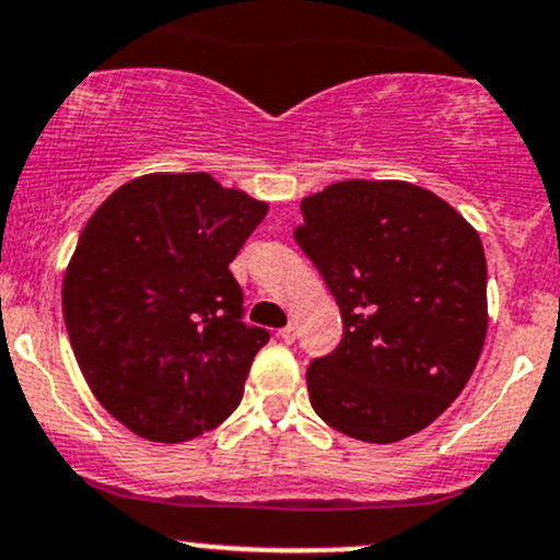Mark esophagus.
<instances>
[{
  "mask_svg": "<svg viewBox=\"0 0 560 560\" xmlns=\"http://www.w3.org/2000/svg\"><path fill=\"white\" fill-rule=\"evenodd\" d=\"M279 337H281V342H287V346H292V342H294V337H298V329H294L292 324H290V327L279 329Z\"/></svg>",
  "mask_w": 560,
  "mask_h": 560,
  "instance_id": "34e87169",
  "label": "esophagus"
}]
</instances>
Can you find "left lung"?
<instances>
[{
  "label": "left lung",
  "mask_w": 560,
  "mask_h": 560,
  "mask_svg": "<svg viewBox=\"0 0 560 560\" xmlns=\"http://www.w3.org/2000/svg\"><path fill=\"white\" fill-rule=\"evenodd\" d=\"M294 238L342 313V340L308 366L311 407L350 439L420 433L468 385L487 340L481 236L433 190L340 180L300 201Z\"/></svg>",
  "instance_id": "1"
}]
</instances>
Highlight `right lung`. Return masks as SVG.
<instances>
[{
	"instance_id": "add662e5",
	"label": "right lung",
	"mask_w": 560,
	"mask_h": 560,
	"mask_svg": "<svg viewBox=\"0 0 560 560\" xmlns=\"http://www.w3.org/2000/svg\"><path fill=\"white\" fill-rule=\"evenodd\" d=\"M266 212L207 172H151L84 225L63 276L66 329L90 390L140 439H196L242 401L270 335L242 322L229 262Z\"/></svg>"
}]
</instances>
